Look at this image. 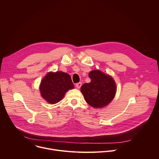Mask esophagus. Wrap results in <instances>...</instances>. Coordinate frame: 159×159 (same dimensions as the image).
Listing matches in <instances>:
<instances>
[{
    "instance_id": "34e87169",
    "label": "esophagus",
    "mask_w": 159,
    "mask_h": 159,
    "mask_svg": "<svg viewBox=\"0 0 159 159\" xmlns=\"http://www.w3.org/2000/svg\"><path fill=\"white\" fill-rule=\"evenodd\" d=\"M75 86H76V87H77V89H80V87L82 86V83H81V82H79V83L76 84Z\"/></svg>"
}]
</instances>
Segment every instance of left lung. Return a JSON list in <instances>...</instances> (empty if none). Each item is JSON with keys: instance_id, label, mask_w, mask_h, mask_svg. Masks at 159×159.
I'll list each match as a JSON object with an SVG mask.
<instances>
[{"instance_id": "left-lung-1", "label": "left lung", "mask_w": 159, "mask_h": 159, "mask_svg": "<svg viewBox=\"0 0 159 159\" xmlns=\"http://www.w3.org/2000/svg\"><path fill=\"white\" fill-rule=\"evenodd\" d=\"M89 77L91 81L83 84L80 88L85 101L94 108L105 107L115 96L116 86L115 80L99 70L90 72Z\"/></svg>"}]
</instances>
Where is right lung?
<instances>
[{"instance_id": "right-lung-1", "label": "right lung", "mask_w": 159, "mask_h": 159, "mask_svg": "<svg viewBox=\"0 0 159 159\" xmlns=\"http://www.w3.org/2000/svg\"><path fill=\"white\" fill-rule=\"evenodd\" d=\"M74 88L70 75L63 72L48 73L39 85L41 96L52 104L60 101L68 90Z\"/></svg>"}]
</instances>
